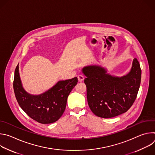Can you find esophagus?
<instances>
[{
  "label": "esophagus",
  "instance_id": "obj_1",
  "mask_svg": "<svg viewBox=\"0 0 155 155\" xmlns=\"http://www.w3.org/2000/svg\"><path fill=\"white\" fill-rule=\"evenodd\" d=\"M84 77L83 76V75H78V81H80V82H81V81H83V80H84Z\"/></svg>",
  "mask_w": 155,
  "mask_h": 155
}]
</instances>
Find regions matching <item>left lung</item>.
<instances>
[{
    "mask_svg": "<svg viewBox=\"0 0 155 155\" xmlns=\"http://www.w3.org/2000/svg\"><path fill=\"white\" fill-rule=\"evenodd\" d=\"M82 72L86 77L84 82L87 103L95 115L115 117L127 112L134 102L141 81V69L136 58L130 71L121 77L107 74L100 65L86 66Z\"/></svg>",
    "mask_w": 155,
    "mask_h": 155,
    "instance_id": "obj_1",
    "label": "left lung"
}]
</instances>
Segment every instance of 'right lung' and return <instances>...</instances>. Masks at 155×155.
Here are the masks:
<instances>
[{
    "label": "right lung",
    "mask_w": 155,
    "mask_h": 155,
    "mask_svg": "<svg viewBox=\"0 0 155 155\" xmlns=\"http://www.w3.org/2000/svg\"><path fill=\"white\" fill-rule=\"evenodd\" d=\"M77 82V77L59 81L46 92L32 95L22 85L18 65L15 71L13 89L19 105L29 117L40 123L50 124L58 121L64 112L68 96Z\"/></svg>",
    "instance_id": "right-lung-1"
}]
</instances>
